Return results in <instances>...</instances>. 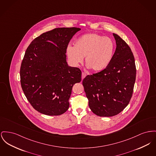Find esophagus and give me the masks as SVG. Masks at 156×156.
<instances>
[{"instance_id":"obj_1","label":"esophagus","mask_w":156,"mask_h":156,"mask_svg":"<svg viewBox=\"0 0 156 156\" xmlns=\"http://www.w3.org/2000/svg\"><path fill=\"white\" fill-rule=\"evenodd\" d=\"M87 76V74L85 73H82V80H83L85 76Z\"/></svg>"}]
</instances>
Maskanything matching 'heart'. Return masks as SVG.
Wrapping results in <instances>:
<instances>
[{"mask_svg":"<svg viewBox=\"0 0 156 156\" xmlns=\"http://www.w3.org/2000/svg\"><path fill=\"white\" fill-rule=\"evenodd\" d=\"M115 45L109 37H104L95 33L87 34L80 37L73 46H68L66 54L73 64L85 61L87 66L95 72L105 69L114 56Z\"/></svg>","mask_w":156,"mask_h":156,"instance_id":"1","label":"heart"}]
</instances>
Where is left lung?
I'll return each mask as SVG.
<instances>
[{
  "label": "left lung",
  "mask_w": 156,
  "mask_h": 156,
  "mask_svg": "<svg viewBox=\"0 0 156 156\" xmlns=\"http://www.w3.org/2000/svg\"><path fill=\"white\" fill-rule=\"evenodd\" d=\"M113 36L117 47L109 65L83 81L89 107L100 117L114 116L124 110L131 98L136 81L133 54L122 39L115 34Z\"/></svg>",
  "instance_id": "obj_1"
}]
</instances>
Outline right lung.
<instances>
[{"label":"right lung","instance_id":"obj_1","mask_svg":"<svg viewBox=\"0 0 156 156\" xmlns=\"http://www.w3.org/2000/svg\"><path fill=\"white\" fill-rule=\"evenodd\" d=\"M81 29L58 28L35 38L26 50L20 69V83L35 110L59 115L69 107L73 85L81 81L80 68L68 65L66 52Z\"/></svg>","mask_w":156,"mask_h":156}]
</instances>
